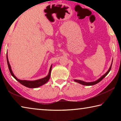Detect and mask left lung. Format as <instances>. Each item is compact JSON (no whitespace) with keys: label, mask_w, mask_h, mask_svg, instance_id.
I'll use <instances>...</instances> for the list:
<instances>
[{"label":"left lung","mask_w":121,"mask_h":121,"mask_svg":"<svg viewBox=\"0 0 121 121\" xmlns=\"http://www.w3.org/2000/svg\"><path fill=\"white\" fill-rule=\"evenodd\" d=\"M112 64L111 65H110V66L109 67V69H108V70L106 72L105 74H104V75H102V76L101 77H100L99 79H97V81H94V82H84V81H81V80H78V79H74L75 82H76L77 83H78L79 84H81L82 85H86V86H91V85H95L96 84L98 83L99 82H100V81H101V80H102L104 78H105L106 76L107 75V74L108 73H109V72L110 70V69H111V68H112Z\"/></svg>","instance_id":"1"}]
</instances>
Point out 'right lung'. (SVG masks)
<instances>
[{
	"label": "right lung",
	"mask_w": 121,
	"mask_h": 121,
	"mask_svg": "<svg viewBox=\"0 0 121 121\" xmlns=\"http://www.w3.org/2000/svg\"><path fill=\"white\" fill-rule=\"evenodd\" d=\"M7 62L8 67H9V71H10V73H11L12 76H13L16 81H17L18 82H19L20 83H21L22 85L25 86H26V87H29V88L38 87L40 86L45 84L48 82L49 79H50L52 65H51V67L50 68V70H49V73H48V75H47L45 77H44V78H41L39 79H37V80H35V81H27V80H21V79H18L17 78H16L15 76L14 75L13 71H12V70L11 65H10L9 62V61L7 53Z\"/></svg>",
	"instance_id": "obj_1"
}]
</instances>
